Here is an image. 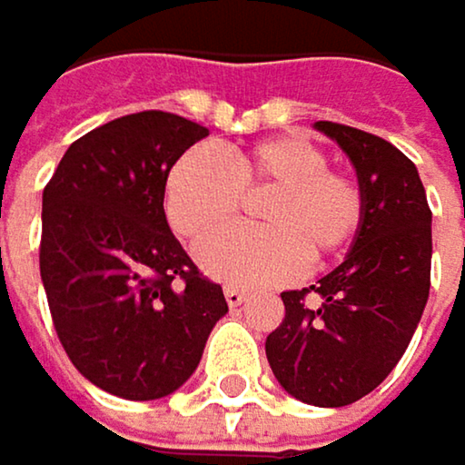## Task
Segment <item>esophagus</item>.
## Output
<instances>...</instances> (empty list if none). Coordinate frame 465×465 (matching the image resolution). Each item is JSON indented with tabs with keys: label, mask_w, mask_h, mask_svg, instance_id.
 I'll return each instance as SVG.
<instances>
[{
	"label": "esophagus",
	"mask_w": 465,
	"mask_h": 465,
	"mask_svg": "<svg viewBox=\"0 0 465 465\" xmlns=\"http://www.w3.org/2000/svg\"><path fill=\"white\" fill-rule=\"evenodd\" d=\"M224 298H227V303L235 309V306L246 303V290H241V287H224Z\"/></svg>",
	"instance_id": "esophagus-1"
}]
</instances>
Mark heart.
<instances>
[{
    "label": "heart",
    "mask_w": 465,
    "mask_h": 465,
    "mask_svg": "<svg viewBox=\"0 0 465 465\" xmlns=\"http://www.w3.org/2000/svg\"><path fill=\"white\" fill-rule=\"evenodd\" d=\"M268 191L258 218L265 228H233L208 239L197 257L230 284L254 287L292 279L303 260L322 265L344 252L362 222L354 178L328 167V153L298 134H279L230 153L186 151L164 183V213L186 241H203L232 221L243 193Z\"/></svg>",
    "instance_id": "b5f03b06"
}]
</instances>
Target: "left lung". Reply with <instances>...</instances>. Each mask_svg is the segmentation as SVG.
Here are the masks:
<instances>
[{
  "label": "left lung",
  "instance_id": "8db88e82",
  "mask_svg": "<svg viewBox=\"0 0 465 465\" xmlns=\"http://www.w3.org/2000/svg\"><path fill=\"white\" fill-rule=\"evenodd\" d=\"M314 126L351 159L362 222L336 271L282 292L284 320L265 354L298 401L347 406L387 379L417 331L430 290V208L414 162L392 143L336 121Z\"/></svg>",
  "mask_w": 465,
  "mask_h": 465
}]
</instances>
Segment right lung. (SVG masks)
Returning <instances> with one entry per match:
<instances>
[{
	"mask_svg": "<svg viewBox=\"0 0 465 465\" xmlns=\"http://www.w3.org/2000/svg\"><path fill=\"white\" fill-rule=\"evenodd\" d=\"M208 129L143 111L78 137L43 189L40 276L56 336L100 390L153 401L197 368L227 314L164 216L178 156Z\"/></svg>",
	"mask_w": 465,
	"mask_h": 465,
	"instance_id": "right-lung-1",
	"label": "right lung"
}]
</instances>
